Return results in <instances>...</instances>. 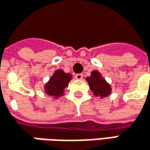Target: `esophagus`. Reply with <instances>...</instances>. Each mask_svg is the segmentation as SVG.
Wrapping results in <instances>:
<instances>
[{
    "instance_id": "obj_1",
    "label": "esophagus",
    "mask_w": 150,
    "mask_h": 150,
    "mask_svg": "<svg viewBox=\"0 0 150 150\" xmlns=\"http://www.w3.org/2000/svg\"><path fill=\"white\" fill-rule=\"evenodd\" d=\"M82 78H83L82 74H76L75 75V79H77V80H81Z\"/></svg>"
}]
</instances>
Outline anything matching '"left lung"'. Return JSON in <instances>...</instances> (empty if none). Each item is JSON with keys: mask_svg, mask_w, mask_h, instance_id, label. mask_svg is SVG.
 Returning <instances> with one entry per match:
<instances>
[{"mask_svg": "<svg viewBox=\"0 0 150 150\" xmlns=\"http://www.w3.org/2000/svg\"><path fill=\"white\" fill-rule=\"evenodd\" d=\"M90 89L94 92L96 96L101 97L108 96L110 94V87L106 82L104 79L101 76L98 71H93L91 76L87 78Z\"/></svg>", "mask_w": 150, "mask_h": 150, "instance_id": "1", "label": "left lung"}]
</instances>
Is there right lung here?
<instances>
[{
    "mask_svg": "<svg viewBox=\"0 0 150 150\" xmlns=\"http://www.w3.org/2000/svg\"><path fill=\"white\" fill-rule=\"evenodd\" d=\"M71 75L62 70H56L45 86L46 93L52 96H59L63 94V90L68 87Z\"/></svg>",
    "mask_w": 150,
    "mask_h": 150,
    "instance_id": "add662e5",
    "label": "right lung"
}]
</instances>
